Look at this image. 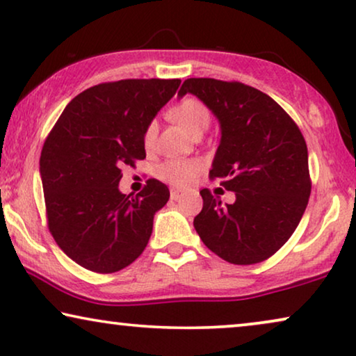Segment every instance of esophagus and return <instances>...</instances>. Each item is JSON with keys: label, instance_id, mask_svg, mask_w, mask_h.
Listing matches in <instances>:
<instances>
[{"label": "esophagus", "instance_id": "34e87169", "mask_svg": "<svg viewBox=\"0 0 356 356\" xmlns=\"http://www.w3.org/2000/svg\"><path fill=\"white\" fill-rule=\"evenodd\" d=\"M170 197H172L173 201H177V199L181 197V191H179V189H177V188H172V189H170Z\"/></svg>", "mask_w": 356, "mask_h": 356}]
</instances>
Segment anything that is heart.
I'll use <instances>...</instances> for the list:
<instances>
[{
  "label": "heart",
  "instance_id": "b5f03b06",
  "mask_svg": "<svg viewBox=\"0 0 356 356\" xmlns=\"http://www.w3.org/2000/svg\"><path fill=\"white\" fill-rule=\"evenodd\" d=\"M170 118L194 138V136L204 133L209 128V124H211V111H209L207 106L201 100L184 99L170 110ZM155 138H157V123L152 121L145 128L144 133L145 147H152ZM199 170H201V167L194 160H168V162L159 167V177L163 181L173 184V186L184 188L194 181Z\"/></svg>",
  "mask_w": 356,
  "mask_h": 356
}]
</instances>
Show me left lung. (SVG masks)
Returning <instances> with one entry per match:
<instances>
[{"instance_id": "1", "label": "left lung", "mask_w": 356, "mask_h": 356, "mask_svg": "<svg viewBox=\"0 0 356 356\" xmlns=\"http://www.w3.org/2000/svg\"><path fill=\"white\" fill-rule=\"evenodd\" d=\"M196 95L220 123L211 178L235 202L202 189L194 228L204 245L232 264L266 261L285 245L308 206V147L289 113L264 92L241 82L191 77L178 95Z\"/></svg>"}]
</instances>
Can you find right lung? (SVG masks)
I'll return each instance as SVG.
<instances>
[{
    "instance_id": "right-lung-1",
    "label": "right lung",
    "mask_w": 356,
    "mask_h": 356,
    "mask_svg": "<svg viewBox=\"0 0 356 356\" xmlns=\"http://www.w3.org/2000/svg\"><path fill=\"white\" fill-rule=\"evenodd\" d=\"M179 82L94 86L66 105L48 134L40 155L48 228L65 254L86 269L121 270L147 246L155 212L170 191L152 178L138 196H126L118 188L121 167L145 159V128Z\"/></svg>"
}]
</instances>
